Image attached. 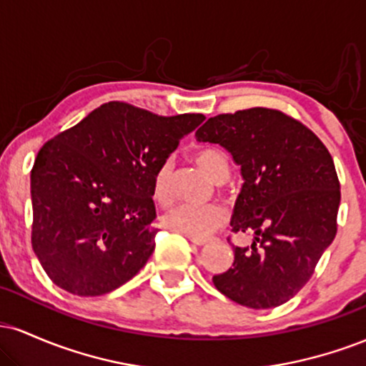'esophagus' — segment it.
<instances>
[{
    "label": "esophagus",
    "instance_id": "esophagus-1",
    "mask_svg": "<svg viewBox=\"0 0 366 366\" xmlns=\"http://www.w3.org/2000/svg\"><path fill=\"white\" fill-rule=\"evenodd\" d=\"M187 237H189V241L196 246H204V244H208V242L213 241L212 237H194V236H187Z\"/></svg>",
    "mask_w": 366,
    "mask_h": 366
}]
</instances>
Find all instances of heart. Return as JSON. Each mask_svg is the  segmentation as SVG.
<instances>
[{
    "instance_id": "obj_1",
    "label": "heart",
    "mask_w": 366,
    "mask_h": 366,
    "mask_svg": "<svg viewBox=\"0 0 366 366\" xmlns=\"http://www.w3.org/2000/svg\"><path fill=\"white\" fill-rule=\"evenodd\" d=\"M194 162L217 184L224 182L229 177V159H227L225 153L222 149L213 148V146L197 148L194 151ZM151 194H153V199L157 201L159 207H169L172 199H174L170 159L163 162L157 169V172H154ZM225 220L227 213L220 204H203V207L180 204V207L172 208L169 213L163 215V225L167 229L194 237L209 236L217 229H220L225 224Z\"/></svg>"
}]
</instances>
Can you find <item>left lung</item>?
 Returning <instances> with one entry per match:
<instances>
[{"mask_svg":"<svg viewBox=\"0 0 366 366\" xmlns=\"http://www.w3.org/2000/svg\"><path fill=\"white\" fill-rule=\"evenodd\" d=\"M196 137L224 146L241 165L230 227L254 234L251 247L234 246L232 268L213 284L247 308L284 305L312 279L337 232L341 189L329 149L300 120L259 107L212 117Z\"/></svg>","mask_w":366,"mask_h":366,"instance_id":"left-lung-1","label":"left lung"}]
</instances>
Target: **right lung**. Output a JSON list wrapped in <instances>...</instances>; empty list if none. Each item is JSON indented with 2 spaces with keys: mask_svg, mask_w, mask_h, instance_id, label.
Returning <instances> with one entry per match:
<instances>
[{
  "mask_svg": "<svg viewBox=\"0 0 366 366\" xmlns=\"http://www.w3.org/2000/svg\"><path fill=\"white\" fill-rule=\"evenodd\" d=\"M204 115L104 103L49 139L31 170L32 249L58 287L102 296L154 251V172Z\"/></svg>",
  "mask_w": 366,
  "mask_h": 366,
  "instance_id": "1",
  "label": "right lung"
}]
</instances>
